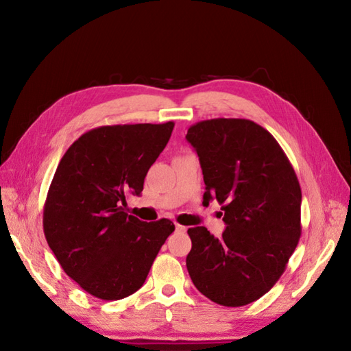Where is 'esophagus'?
Here are the masks:
<instances>
[{"label": "esophagus", "instance_id": "1", "mask_svg": "<svg viewBox=\"0 0 351 351\" xmlns=\"http://www.w3.org/2000/svg\"><path fill=\"white\" fill-rule=\"evenodd\" d=\"M176 230H178V232H187V228H185V226H182V225H180V223H176Z\"/></svg>", "mask_w": 351, "mask_h": 351}]
</instances>
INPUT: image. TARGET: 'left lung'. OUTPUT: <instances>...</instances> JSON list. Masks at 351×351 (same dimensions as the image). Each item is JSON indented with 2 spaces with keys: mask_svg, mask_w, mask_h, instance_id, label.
<instances>
[{
  "mask_svg": "<svg viewBox=\"0 0 351 351\" xmlns=\"http://www.w3.org/2000/svg\"><path fill=\"white\" fill-rule=\"evenodd\" d=\"M185 137L202 167L204 205L217 200L226 223L220 238L189 229V274L214 303L245 306L274 287L299 244V180L276 138L249 119L197 122Z\"/></svg>",
  "mask_w": 351,
  "mask_h": 351,
  "instance_id": "8db88e82",
  "label": "left lung"
}]
</instances>
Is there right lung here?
<instances>
[{"label":"right lung","mask_w":351,"mask_h":351,"mask_svg":"<svg viewBox=\"0 0 351 351\" xmlns=\"http://www.w3.org/2000/svg\"><path fill=\"white\" fill-rule=\"evenodd\" d=\"M173 122L107 125L73 141L49 185L43 232L64 273L101 300L143 285L173 221H141L122 205L138 196Z\"/></svg>","instance_id":"right-lung-1"}]
</instances>
